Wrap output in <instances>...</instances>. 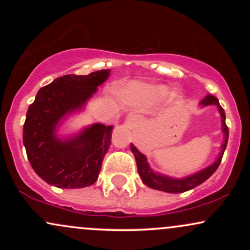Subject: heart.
<instances>
[{
	"label": "heart",
	"instance_id": "1",
	"mask_svg": "<svg viewBox=\"0 0 250 250\" xmlns=\"http://www.w3.org/2000/svg\"><path fill=\"white\" fill-rule=\"evenodd\" d=\"M166 88L165 87H131L128 90V94H135L140 95L142 99L155 100L159 99L162 95H165Z\"/></svg>",
	"mask_w": 250,
	"mask_h": 250
}]
</instances>
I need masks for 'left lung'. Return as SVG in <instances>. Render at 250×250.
Segmentation results:
<instances>
[{
	"label": "left lung",
	"instance_id": "1",
	"mask_svg": "<svg viewBox=\"0 0 250 250\" xmlns=\"http://www.w3.org/2000/svg\"><path fill=\"white\" fill-rule=\"evenodd\" d=\"M201 104L202 105H217L219 108V111L221 114V117H222V130L225 133V143L222 145V151H221L219 159L215 161L213 165L209 166L208 168L203 169V170L199 171V173L190 175V176L186 177V179H171V177L165 176V175L157 174L155 173L149 167L147 159L143 154L140 153L137 150L135 146L131 145V151H133L135 160H136V165H137V170H139V175L140 177L142 179V182L145 183L146 186L148 187L156 189V190H161V191H166V193H171V194H177V193H183V191L190 190L197 186H200L201 183L205 182L206 180H208L209 177L211 176L215 173L217 168H219L221 160H222L223 153H225L226 147H227V142H228V135H229V130L228 127L226 125V114L223 108L221 107L219 100L213 95H207L205 99L201 101Z\"/></svg>",
	"mask_w": 250,
	"mask_h": 250
}]
</instances>
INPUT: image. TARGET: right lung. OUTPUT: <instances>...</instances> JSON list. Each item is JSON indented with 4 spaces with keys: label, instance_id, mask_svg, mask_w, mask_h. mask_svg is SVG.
<instances>
[{
    "label": "right lung",
    "instance_id": "add662e5",
    "mask_svg": "<svg viewBox=\"0 0 250 250\" xmlns=\"http://www.w3.org/2000/svg\"><path fill=\"white\" fill-rule=\"evenodd\" d=\"M109 69L89 75H64L39 90L23 125V145L34 171L57 188H83L96 182L108 153L113 127L96 123L61 141L56 125L65 114L84 105L109 76Z\"/></svg>",
    "mask_w": 250,
    "mask_h": 250
}]
</instances>
